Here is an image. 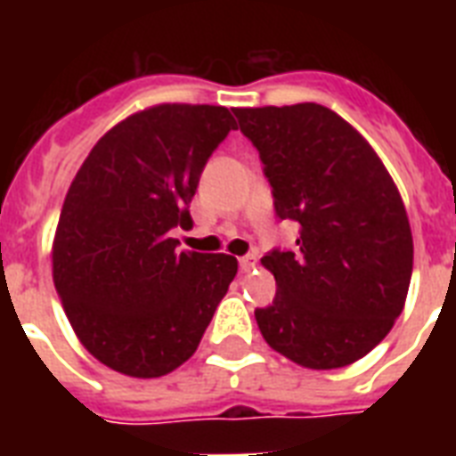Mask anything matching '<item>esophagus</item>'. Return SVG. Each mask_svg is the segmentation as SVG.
Instances as JSON below:
<instances>
[{"label":"esophagus","mask_w":456,"mask_h":456,"mask_svg":"<svg viewBox=\"0 0 456 456\" xmlns=\"http://www.w3.org/2000/svg\"><path fill=\"white\" fill-rule=\"evenodd\" d=\"M256 256H243L239 257V267H241V272H250L253 267H256Z\"/></svg>","instance_id":"obj_1"}]
</instances>
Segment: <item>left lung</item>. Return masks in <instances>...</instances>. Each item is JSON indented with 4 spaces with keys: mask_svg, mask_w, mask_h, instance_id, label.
<instances>
[{
    "mask_svg": "<svg viewBox=\"0 0 456 456\" xmlns=\"http://www.w3.org/2000/svg\"><path fill=\"white\" fill-rule=\"evenodd\" d=\"M298 224L296 250L260 260L277 279L256 310L272 350L305 369L353 364L381 343L407 300L414 243L403 196L369 142L319 103L234 109Z\"/></svg>",
    "mask_w": 456,
    "mask_h": 456,
    "instance_id": "1",
    "label": "left lung"
}]
</instances>
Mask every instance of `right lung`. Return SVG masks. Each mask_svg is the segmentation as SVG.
Segmentation results:
<instances>
[{
  "mask_svg": "<svg viewBox=\"0 0 456 456\" xmlns=\"http://www.w3.org/2000/svg\"><path fill=\"white\" fill-rule=\"evenodd\" d=\"M236 120L224 106L158 103L110 127L75 175L52 246L53 286L80 343L132 379L199 347L239 263L179 250L199 177Z\"/></svg>",
  "mask_w": 456,
  "mask_h": 456,
  "instance_id": "right-lung-1",
  "label": "right lung"
}]
</instances>
